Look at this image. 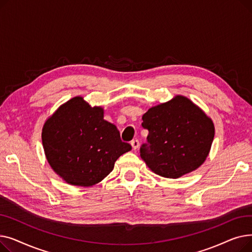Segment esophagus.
<instances>
[{
  "label": "esophagus",
  "mask_w": 252,
  "mask_h": 252,
  "mask_svg": "<svg viewBox=\"0 0 252 252\" xmlns=\"http://www.w3.org/2000/svg\"><path fill=\"white\" fill-rule=\"evenodd\" d=\"M130 145H131V147H133L134 150H137L139 148V146H140V143H139L138 140H133V141H131Z\"/></svg>",
  "instance_id": "esophagus-1"
}]
</instances>
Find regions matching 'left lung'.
<instances>
[{"mask_svg": "<svg viewBox=\"0 0 252 252\" xmlns=\"http://www.w3.org/2000/svg\"><path fill=\"white\" fill-rule=\"evenodd\" d=\"M149 130L141 158L156 175L178 179L205 161L215 137L211 118L190 99L177 95L142 116Z\"/></svg>", "mask_w": 252, "mask_h": 252, "instance_id": "left-lung-1", "label": "left lung"}]
</instances>
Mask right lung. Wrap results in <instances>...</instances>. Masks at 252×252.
I'll use <instances>...</instances> for the list:
<instances>
[{"label": "right lung", "instance_id": "obj_1", "mask_svg": "<svg viewBox=\"0 0 252 252\" xmlns=\"http://www.w3.org/2000/svg\"><path fill=\"white\" fill-rule=\"evenodd\" d=\"M47 160L55 173L73 186L91 187L107 177L118 157L131 150L117 127L104 119L101 106L76 96L62 104L43 126Z\"/></svg>", "mask_w": 252, "mask_h": 252}]
</instances>
